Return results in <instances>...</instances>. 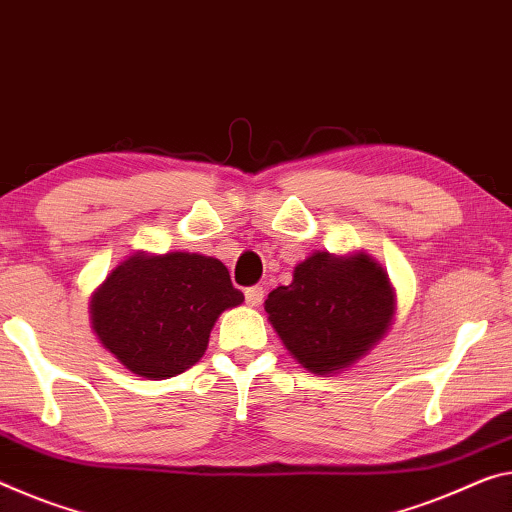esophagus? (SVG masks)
I'll list each match as a JSON object with an SVG mask.
<instances>
[{
  "mask_svg": "<svg viewBox=\"0 0 512 512\" xmlns=\"http://www.w3.org/2000/svg\"><path fill=\"white\" fill-rule=\"evenodd\" d=\"M263 297H265L263 286H249V288H245V300H247L249 306H258V304L263 302Z\"/></svg>",
  "mask_w": 512,
  "mask_h": 512,
  "instance_id": "esophagus-1",
  "label": "esophagus"
}]
</instances>
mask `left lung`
Listing matches in <instances>:
<instances>
[{"label": "left lung", "mask_w": 512, "mask_h": 512, "mask_svg": "<svg viewBox=\"0 0 512 512\" xmlns=\"http://www.w3.org/2000/svg\"><path fill=\"white\" fill-rule=\"evenodd\" d=\"M265 311L293 357L313 373L348 368L387 332L393 290L371 256L318 251L274 288Z\"/></svg>", "instance_id": "8db88e82"}]
</instances>
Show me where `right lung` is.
Returning <instances> with one entry per match:
<instances>
[{
    "mask_svg": "<svg viewBox=\"0 0 512 512\" xmlns=\"http://www.w3.org/2000/svg\"><path fill=\"white\" fill-rule=\"evenodd\" d=\"M245 302L217 258L135 254L91 300L102 345L132 373L167 380L203 357L219 313Z\"/></svg>",
    "mask_w": 512,
    "mask_h": 512,
    "instance_id": "right-lung-1",
    "label": "right lung"
}]
</instances>
